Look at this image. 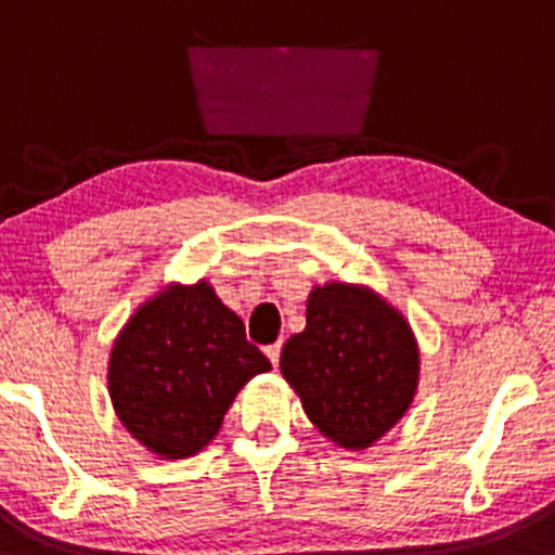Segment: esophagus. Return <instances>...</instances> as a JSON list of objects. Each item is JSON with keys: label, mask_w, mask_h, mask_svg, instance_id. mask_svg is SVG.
Returning <instances> with one entry per match:
<instances>
[{"label": "esophagus", "mask_w": 555, "mask_h": 555, "mask_svg": "<svg viewBox=\"0 0 555 555\" xmlns=\"http://www.w3.org/2000/svg\"><path fill=\"white\" fill-rule=\"evenodd\" d=\"M264 353H267V359L272 361V366H278V364H280V344L267 346V348H264Z\"/></svg>", "instance_id": "34e87169"}]
</instances>
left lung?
<instances>
[{"label": "left lung", "instance_id": "1", "mask_svg": "<svg viewBox=\"0 0 555 555\" xmlns=\"http://www.w3.org/2000/svg\"><path fill=\"white\" fill-rule=\"evenodd\" d=\"M280 372L311 425L335 446L361 451L412 406L420 348L401 311L375 291L327 283L309 294L307 327L283 346Z\"/></svg>", "mask_w": 555, "mask_h": 555}]
</instances>
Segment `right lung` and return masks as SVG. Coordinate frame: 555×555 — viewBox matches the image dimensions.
<instances>
[{"label": "right lung", "instance_id": "1", "mask_svg": "<svg viewBox=\"0 0 555 555\" xmlns=\"http://www.w3.org/2000/svg\"><path fill=\"white\" fill-rule=\"evenodd\" d=\"M272 370L207 280L172 283L135 309L109 353L117 420L159 459H189L220 433L254 375Z\"/></svg>", "mask_w": 555, "mask_h": 555}]
</instances>
